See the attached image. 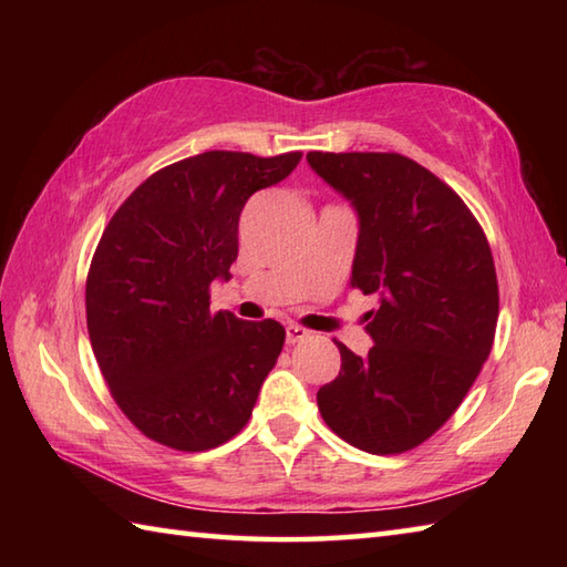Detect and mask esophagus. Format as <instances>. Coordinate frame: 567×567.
<instances>
[{"instance_id":"obj_1","label":"esophagus","mask_w":567,"mask_h":567,"mask_svg":"<svg viewBox=\"0 0 567 567\" xmlns=\"http://www.w3.org/2000/svg\"><path fill=\"white\" fill-rule=\"evenodd\" d=\"M285 336H287V343H299L309 339V331L305 327H297V323H290V327L285 329Z\"/></svg>"}]
</instances>
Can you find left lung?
Masks as SVG:
<instances>
[{
    "mask_svg": "<svg viewBox=\"0 0 567 567\" xmlns=\"http://www.w3.org/2000/svg\"><path fill=\"white\" fill-rule=\"evenodd\" d=\"M307 161L353 204L351 285L380 299L365 358L336 341L341 372L317 392L319 412L360 451H412L453 416L492 351L499 290L487 236L443 179L400 153Z\"/></svg>",
    "mask_w": 567,
    "mask_h": 567,
    "instance_id": "left-lung-1",
    "label": "left lung"
}]
</instances>
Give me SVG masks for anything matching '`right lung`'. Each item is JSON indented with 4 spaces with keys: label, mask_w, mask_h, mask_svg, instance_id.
<instances>
[{
    "label": "right lung",
    "mask_w": 567,
    "mask_h": 567,
    "mask_svg": "<svg viewBox=\"0 0 567 567\" xmlns=\"http://www.w3.org/2000/svg\"><path fill=\"white\" fill-rule=\"evenodd\" d=\"M299 161L192 155L141 183L104 228L84 290L92 351L118 409L167 449L234 439L277 363L282 323L212 315L209 287L228 280L248 197Z\"/></svg>",
    "instance_id": "right-lung-1"
}]
</instances>
